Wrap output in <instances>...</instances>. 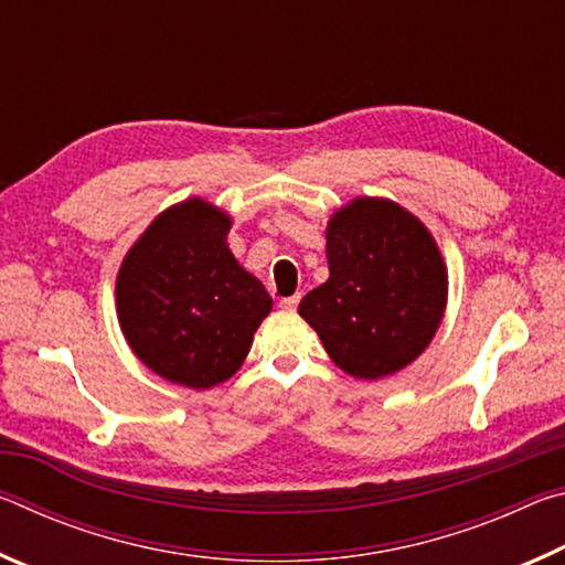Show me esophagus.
Segmentation results:
<instances>
[{"mask_svg": "<svg viewBox=\"0 0 565 565\" xmlns=\"http://www.w3.org/2000/svg\"><path fill=\"white\" fill-rule=\"evenodd\" d=\"M299 301H301V296L294 294V296H284V299L279 301V306H281L284 311H294L296 306H299Z\"/></svg>", "mask_w": 565, "mask_h": 565, "instance_id": "obj_1", "label": "esophagus"}]
</instances>
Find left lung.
I'll list each match as a JSON object with an SVG mask.
<instances>
[{
    "instance_id": "8db88e82",
    "label": "left lung",
    "mask_w": 565,
    "mask_h": 565,
    "mask_svg": "<svg viewBox=\"0 0 565 565\" xmlns=\"http://www.w3.org/2000/svg\"><path fill=\"white\" fill-rule=\"evenodd\" d=\"M329 281L299 313L339 369L381 379L408 366L441 323L448 276L414 214L386 199H353L327 228Z\"/></svg>"
}]
</instances>
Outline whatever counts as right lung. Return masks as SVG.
Listing matches in <instances>:
<instances>
[{
  "mask_svg": "<svg viewBox=\"0 0 565 565\" xmlns=\"http://www.w3.org/2000/svg\"><path fill=\"white\" fill-rule=\"evenodd\" d=\"M232 218L202 199L167 209L124 259L117 311L131 351L171 384L236 374L271 296L228 252Z\"/></svg>",
  "mask_w": 565,
  "mask_h": 565,
  "instance_id": "add662e5",
  "label": "right lung"
}]
</instances>
